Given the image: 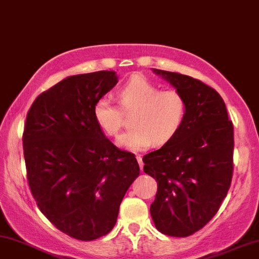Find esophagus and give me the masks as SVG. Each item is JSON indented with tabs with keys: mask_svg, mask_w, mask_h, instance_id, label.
I'll use <instances>...</instances> for the list:
<instances>
[{
	"mask_svg": "<svg viewBox=\"0 0 259 259\" xmlns=\"http://www.w3.org/2000/svg\"><path fill=\"white\" fill-rule=\"evenodd\" d=\"M137 161H138L139 163V167L140 169L143 170V167H144V163H143V158H142V155H137Z\"/></svg>",
	"mask_w": 259,
	"mask_h": 259,
	"instance_id": "1",
	"label": "esophagus"
}]
</instances>
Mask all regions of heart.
<instances>
[{
    "mask_svg": "<svg viewBox=\"0 0 259 259\" xmlns=\"http://www.w3.org/2000/svg\"><path fill=\"white\" fill-rule=\"evenodd\" d=\"M123 110H135L132 128L119 138V144L140 151L152 144L163 145L179 132L186 117L187 103L175 89L161 90L159 86L142 75H133L117 91ZM94 116L98 126L109 137H116L122 126V111L108 96L97 100Z\"/></svg>",
    "mask_w": 259,
    "mask_h": 259,
    "instance_id": "heart-1",
    "label": "heart"
}]
</instances>
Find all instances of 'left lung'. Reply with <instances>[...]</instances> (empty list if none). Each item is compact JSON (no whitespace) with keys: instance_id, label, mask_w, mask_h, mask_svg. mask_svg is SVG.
Returning a JSON list of instances; mask_svg holds the SVG:
<instances>
[{"instance_id":"left-lung-1","label":"left lung","mask_w":259,"mask_h":259,"mask_svg":"<svg viewBox=\"0 0 259 259\" xmlns=\"http://www.w3.org/2000/svg\"><path fill=\"white\" fill-rule=\"evenodd\" d=\"M184 95L186 117L179 132L143 157L157 181L150 206L156 228L185 238L202 229L227 196L233 177L234 132L222 97L192 76L154 69Z\"/></svg>"}]
</instances>
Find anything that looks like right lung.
<instances>
[{"label":"right lung","instance_id":"1","mask_svg":"<svg viewBox=\"0 0 259 259\" xmlns=\"http://www.w3.org/2000/svg\"><path fill=\"white\" fill-rule=\"evenodd\" d=\"M115 72L72 75L41 92L26 115L22 148L31 193L44 216L69 237L108 234L138 178L135 154L116 148L94 116L116 85Z\"/></svg>","mask_w":259,"mask_h":259}]
</instances>
